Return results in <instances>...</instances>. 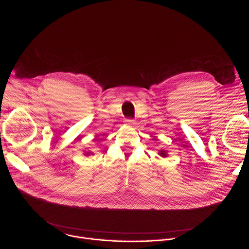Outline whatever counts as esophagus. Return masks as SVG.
Wrapping results in <instances>:
<instances>
[{
  "label": "esophagus",
  "mask_w": 249,
  "mask_h": 249,
  "mask_svg": "<svg viewBox=\"0 0 249 249\" xmlns=\"http://www.w3.org/2000/svg\"><path fill=\"white\" fill-rule=\"evenodd\" d=\"M125 123H126L128 126H134V125H135V121H134V120H131V119H126V120H125Z\"/></svg>",
  "instance_id": "esophagus-1"
}]
</instances>
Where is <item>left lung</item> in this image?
<instances>
[{"instance_id":"8db88e82","label":"left lung","mask_w":249,"mask_h":249,"mask_svg":"<svg viewBox=\"0 0 249 249\" xmlns=\"http://www.w3.org/2000/svg\"><path fill=\"white\" fill-rule=\"evenodd\" d=\"M159 156H160L161 158H166V157H168L167 151H165V150H160V152H159Z\"/></svg>"}]
</instances>
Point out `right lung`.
I'll use <instances>...</instances> for the list:
<instances>
[{"label": "right lung", "mask_w": 249, "mask_h": 249, "mask_svg": "<svg viewBox=\"0 0 249 249\" xmlns=\"http://www.w3.org/2000/svg\"><path fill=\"white\" fill-rule=\"evenodd\" d=\"M84 155L86 156V157H89V156H92V155H94L91 151H86V152H84Z\"/></svg>", "instance_id": "1"}]
</instances>
